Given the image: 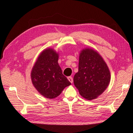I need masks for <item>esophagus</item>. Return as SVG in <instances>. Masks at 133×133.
<instances>
[{"mask_svg":"<svg viewBox=\"0 0 133 133\" xmlns=\"http://www.w3.org/2000/svg\"><path fill=\"white\" fill-rule=\"evenodd\" d=\"M67 78H68V80L71 83H72L73 82V78H72V77H71V76H69V77H67Z\"/></svg>","mask_w":133,"mask_h":133,"instance_id":"obj_1","label":"esophagus"}]
</instances>
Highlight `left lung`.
<instances>
[{
    "mask_svg": "<svg viewBox=\"0 0 133 133\" xmlns=\"http://www.w3.org/2000/svg\"><path fill=\"white\" fill-rule=\"evenodd\" d=\"M110 78L109 67L97 51L90 48L81 51L78 71L73 81L83 98L89 100L97 98L107 89Z\"/></svg>",
    "mask_w": 133,
    "mask_h": 133,
    "instance_id": "left-lung-1",
    "label": "left lung"
}]
</instances>
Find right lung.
I'll return each instance as SVG.
<instances>
[{
    "label": "right lung",
    "mask_w": 133,
    "mask_h": 133,
    "mask_svg": "<svg viewBox=\"0 0 133 133\" xmlns=\"http://www.w3.org/2000/svg\"><path fill=\"white\" fill-rule=\"evenodd\" d=\"M58 54L49 48L40 54L31 72V82L39 93L48 98H55L65 87L71 84L63 75L58 63Z\"/></svg>",
    "instance_id": "obj_1"
}]
</instances>
